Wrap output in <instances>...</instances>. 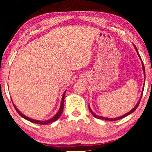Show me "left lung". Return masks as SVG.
I'll use <instances>...</instances> for the list:
<instances>
[{
	"label": "left lung",
	"instance_id": "8db88e82",
	"mask_svg": "<svg viewBox=\"0 0 152 152\" xmlns=\"http://www.w3.org/2000/svg\"><path fill=\"white\" fill-rule=\"evenodd\" d=\"M134 47H135V48H136V52H137V53H138V56H139V57H140V60H141V61H142V69H143V71H144V73H145V66H144V64H143V62H142V59H141V58H140V55H139V53H138V50H137L136 47V45H134ZM142 93H143V89H142V93H141V97H140V99H139V101L138 102V103H137V104L136 105V107H134V109H133L131 110V111H130L129 112H128L127 113L124 114V115H122V116H120V117H119V118H104V117H101V116H98V115H95V113H93V112L92 110L91 109V108H90V107H89V106H88V109H89V110H90V111L91 112V113H92V115H93V116H94L95 118H98V119H100V120H110V121H115V120H118L122 119V118H125L126 116H127V115H129V114L132 113L133 112H134V111H135V110H136V109H137V107H138L139 104H140V102L141 97H142Z\"/></svg>",
	"mask_w": 152,
	"mask_h": 152
}]
</instances>
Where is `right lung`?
<instances>
[{
	"mask_svg": "<svg viewBox=\"0 0 152 152\" xmlns=\"http://www.w3.org/2000/svg\"><path fill=\"white\" fill-rule=\"evenodd\" d=\"M65 93L66 91L64 92V95H63V97H62V99H61V106H60V108H59V110L58 111V112L57 113V114L54 116L53 118H52L51 119H50L48 120H47V121H40V120H34V119H31V118L27 117V116L24 115L22 113H20V112L18 111V110L17 109V108H16L15 107V105L13 103V105L14 108H15L16 111H17V113L19 114V115L21 116V117H23L24 118V119H26L27 120H28V121H30L31 122H33V123H36V124H49V123H51V122H55L57 120L58 118H59L60 116H61L62 112H63V110H64V97H65Z\"/></svg>",
	"mask_w": 152,
	"mask_h": 152,
	"instance_id": "1",
	"label": "right lung"
}]
</instances>
